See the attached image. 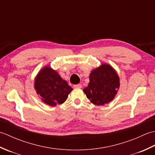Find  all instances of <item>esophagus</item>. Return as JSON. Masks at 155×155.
<instances>
[{"label":"esophagus","mask_w":155,"mask_h":155,"mask_svg":"<svg viewBox=\"0 0 155 155\" xmlns=\"http://www.w3.org/2000/svg\"><path fill=\"white\" fill-rule=\"evenodd\" d=\"M74 88H82V85H81V84H74Z\"/></svg>","instance_id":"34e87169"}]
</instances>
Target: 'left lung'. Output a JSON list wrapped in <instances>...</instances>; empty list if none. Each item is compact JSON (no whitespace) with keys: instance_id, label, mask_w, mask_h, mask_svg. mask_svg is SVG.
Listing matches in <instances>:
<instances>
[{"instance_id":"left-lung-1","label":"left lung","mask_w":155,"mask_h":155,"mask_svg":"<svg viewBox=\"0 0 155 155\" xmlns=\"http://www.w3.org/2000/svg\"><path fill=\"white\" fill-rule=\"evenodd\" d=\"M90 82L83 90L94 104L104 105L114 98L119 87V78L110 65L103 64L91 72Z\"/></svg>"}]
</instances>
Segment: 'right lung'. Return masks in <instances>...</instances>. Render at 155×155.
Listing matches in <instances>:
<instances>
[{"label":"right lung","instance_id":"right-lung-1","mask_svg":"<svg viewBox=\"0 0 155 155\" xmlns=\"http://www.w3.org/2000/svg\"><path fill=\"white\" fill-rule=\"evenodd\" d=\"M35 88L37 93L42 98V101L52 107L63 103L72 90L67 81L62 80L57 72L48 67L42 68L38 74Z\"/></svg>","mask_w":155,"mask_h":155}]
</instances>
